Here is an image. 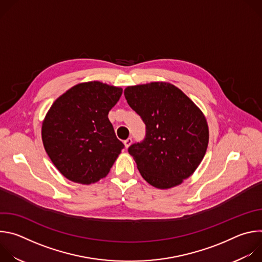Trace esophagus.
Masks as SVG:
<instances>
[{"label": "esophagus", "mask_w": 262, "mask_h": 262, "mask_svg": "<svg viewBox=\"0 0 262 262\" xmlns=\"http://www.w3.org/2000/svg\"><path fill=\"white\" fill-rule=\"evenodd\" d=\"M133 143V139L132 138H128L126 140H124V145H125V148H128L130 146V144Z\"/></svg>", "instance_id": "esophagus-1"}]
</instances>
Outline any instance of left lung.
I'll list each match as a JSON object with an SVG mask.
<instances>
[{
    "mask_svg": "<svg viewBox=\"0 0 262 262\" xmlns=\"http://www.w3.org/2000/svg\"><path fill=\"white\" fill-rule=\"evenodd\" d=\"M124 96L146 125L145 139L128 148L142 177L158 189L189 178L208 145V125L200 108L180 89L163 82L129 86Z\"/></svg>",
    "mask_w": 262,
    "mask_h": 262,
    "instance_id": "obj_1",
    "label": "left lung"
}]
</instances>
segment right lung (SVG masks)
<instances>
[{"instance_id":"right-lung-1","label":"right lung","mask_w":262,"mask_h":262,"mask_svg":"<svg viewBox=\"0 0 262 262\" xmlns=\"http://www.w3.org/2000/svg\"><path fill=\"white\" fill-rule=\"evenodd\" d=\"M122 89L97 81L81 83L52 104L42 122L46 151L67 179L90 184L105 177L124 145L107 118Z\"/></svg>"}]
</instances>
